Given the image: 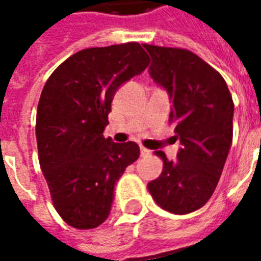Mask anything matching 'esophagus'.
Segmentation results:
<instances>
[{"label": "esophagus", "mask_w": 261, "mask_h": 261, "mask_svg": "<svg viewBox=\"0 0 261 261\" xmlns=\"http://www.w3.org/2000/svg\"><path fill=\"white\" fill-rule=\"evenodd\" d=\"M140 153H141V156H147V155H149V153H151V151H149V149H147V148L141 147L140 148Z\"/></svg>", "instance_id": "34e87169"}]
</instances>
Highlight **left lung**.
<instances>
[{"label":"left lung","mask_w":261,"mask_h":261,"mask_svg":"<svg viewBox=\"0 0 261 261\" xmlns=\"http://www.w3.org/2000/svg\"><path fill=\"white\" fill-rule=\"evenodd\" d=\"M151 56L148 72L169 95V120L181 147L164 170L148 183L158 205L169 213L189 214L213 196L232 145L233 102L219 72L189 50L144 44Z\"/></svg>","instance_id":"obj_1"}]
</instances>
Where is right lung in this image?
<instances>
[{
  "label": "right lung",
  "mask_w": 261,
  "mask_h": 261,
  "mask_svg": "<svg viewBox=\"0 0 261 261\" xmlns=\"http://www.w3.org/2000/svg\"><path fill=\"white\" fill-rule=\"evenodd\" d=\"M149 64L140 43L81 50L59 65L37 105L39 162L57 213L76 229L108 219L114 189L140 156L136 142L105 138L120 86Z\"/></svg>",
  "instance_id": "right-lung-1"
}]
</instances>
